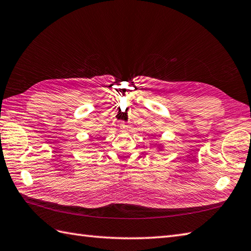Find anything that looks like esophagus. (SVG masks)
Masks as SVG:
<instances>
[{
    "label": "esophagus",
    "instance_id": "34e87169",
    "mask_svg": "<svg viewBox=\"0 0 251 251\" xmlns=\"http://www.w3.org/2000/svg\"><path fill=\"white\" fill-rule=\"evenodd\" d=\"M120 129H121L122 131L128 130V125H126V124H121V125H120Z\"/></svg>",
    "mask_w": 251,
    "mask_h": 251
}]
</instances>
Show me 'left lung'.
<instances>
[{
    "mask_svg": "<svg viewBox=\"0 0 251 251\" xmlns=\"http://www.w3.org/2000/svg\"><path fill=\"white\" fill-rule=\"evenodd\" d=\"M156 149H157V150H158V151H162V150H163V149H164V146H163V145H162V143H161V145H158V146H157V148H156Z\"/></svg>",
    "mask_w": 251,
    "mask_h": 251,
    "instance_id": "1",
    "label": "left lung"
}]
</instances>
